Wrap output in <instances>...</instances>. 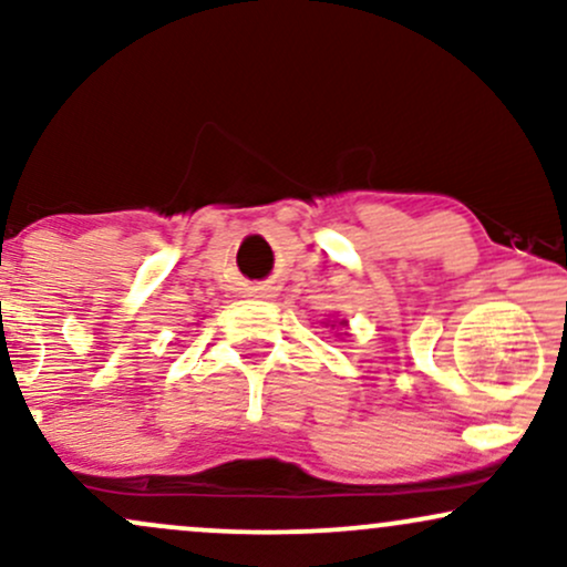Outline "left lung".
<instances>
[{
  "label": "left lung",
  "mask_w": 567,
  "mask_h": 567,
  "mask_svg": "<svg viewBox=\"0 0 567 567\" xmlns=\"http://www.w3.org/2000/svg\"><path fill=\"white\" fill-rule=\"evenodd\" d=\"M341 324H343V328H347V320H341Z\"/></svg>",
  "instance_id": "left-lung-1"
}]
</instances>
